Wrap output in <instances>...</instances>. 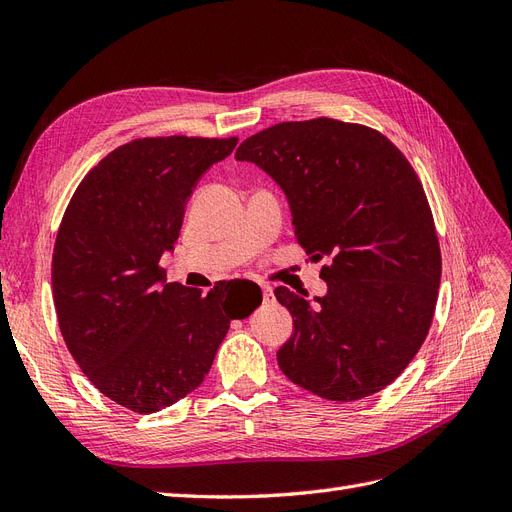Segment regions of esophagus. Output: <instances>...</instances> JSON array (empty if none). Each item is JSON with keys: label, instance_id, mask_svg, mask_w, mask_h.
Returning <instances> with one entry per match:
<instances>
[{"label": "esophagus", "instance_id": "1", "mask_svg": "<svg viewBox=\"0 0 512 512\" xmlns=\"http://www.w3.org/2000/svg\"><path fill=\"white\" fill-rule=\"evenodd\" d=\"M260 288H262V299H265V303L273 301V288L267 284H260Z\"/></svg>", "mask_w": 512, "mask_h": 512}]
</instances>
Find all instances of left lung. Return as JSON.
<instances>
[{
  "label": "left lung",
  "mask_w": 512,
  "mask_h": 512,
  "mask_svg": "<svg viewBox=\"0 0 512 512\" xmlns=\"http://www.w3.org/2000/svg\"><path fill=\"white\" fill-rule=\"evenodd\" d=\"M284 190L297 241L329 290L275 288L294 333L277 350L288 380L331 401L389 386L431 327L442 256L423 183L389 138L329 117L284 121L239 145Z\"/></svg>",
  "instance_id": "8db88e82"
}]
</instances>
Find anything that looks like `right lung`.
Wrapping results in <instances>:
<instances>
[{"label": "right lung", "instance_id": "obj_1", "mask_svg": "<svg viewBox=\"0 0 512 512\" xmlns=\"http://www.w3.org/2000/svg\"><path fill=\"white\" fill-rule=\"evenodd\" d=\"M232 138H136L85 175L53 250V301L64 342L83 374L115 404L151 414L205 380L230 320L262 301L250 284L218 282L207 294L166 284L185 203L198 179L230 156Z\"/></svg>", "mask_w": 512, "mask_h": 512}]
</instances>
